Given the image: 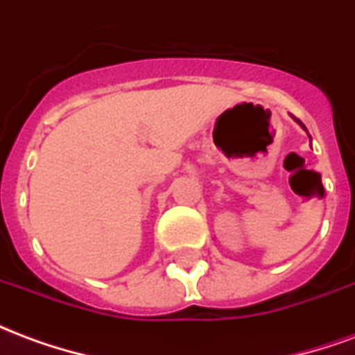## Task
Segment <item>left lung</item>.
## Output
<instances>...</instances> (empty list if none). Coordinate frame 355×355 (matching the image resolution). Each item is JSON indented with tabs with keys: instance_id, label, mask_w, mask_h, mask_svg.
<instances>
[{
	"instance_id": "8db88e82",
	"label": "left lung",
	"mask_w": 355,
	"mask_h": 355,
	"mask_svg": "<svg viewBox=\"0 0 355 355\" xmlns=\"http://www.w3.org/2000/svg\"><path fill=\"white\" fill-rule=\"evenodd\" d=\"M297 121H298V119H297ZM298 123H300V121H298ZM300 125H302V123H300ZM302 127H304V125H302ZM304 129H306V127H304Z\"/></svg>"
}]
</instances>
